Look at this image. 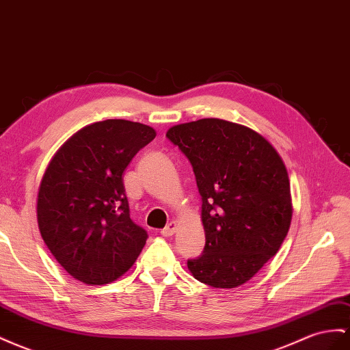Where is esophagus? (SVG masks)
<instances>
[{"instance_id": "34e87169", "label": "esophagus", "mask_w": 350, "mask_h": 350, "mask_svg": "<svg viewBox=\"0 0 350 350\" xmlns=\"http://www.w3.org/2000/svg\"><path fill=\"white\" fill-rule=\"evenodd\" d=\"M175 231H176V222L172 221V222H169L162 231H160V234H162L163 237H171V235H174Z\"/></svg>"}]
</instances>
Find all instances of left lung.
I'll return each instance as SVG.
<instances>
[{
  "instance_id": "1",
  "label": "left lung",
  "mask_w": 350,
  "mask_h": 350,
  "mask_svg": "<svg viewBox=\"0 0 350 350\" xmlns=\"http://www.w3.org/2000/svg\"><path fill=\"white\" fill-rule=\"evenodd\" d=\"M167 139L190 160L202 196L203 253L188 259L196 280L216 288L249 281L275 256L291 222L287 169L258 132L222 119L172 126Z\"/></svg>"
}]
</instances>
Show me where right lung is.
<instances>
[{
  "label": "right lung",
  "mask_w": 350,
  "mask_h": 350,
  "mask_svg": "<svg viewBox=\"0 0 350 350\" xmlns=\"http://www.w3.org/2000/svg\"><path fill=\"white\" fill-rule=\"evenodd\" d=\"M154 137L138 122H96L66 141L46 167L38 226L53 256L85 284L118 280L144 247L148 235L131 219L122 175Z\"/></svg>",
  "instance_id": "add662e5"
}]
</instances>
